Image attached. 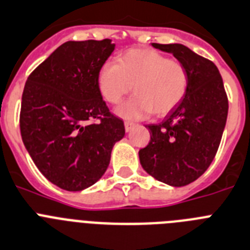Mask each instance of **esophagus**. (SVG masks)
<instances>
[{"mask_svg": "<svg viewBox=\"0 0 250 250\" xmlns=\"http://www.w3.org/2000/svg\"><path fill=\"white\" fill-rule=\"evenodd\" d=\"M134 127V123L132 122H125V132H131L132 128Z\"/></svg>", "mask_w": 250, "mask_h": 250, "instance_id": "obj_1", "label": "esophagus"}]
</instances>
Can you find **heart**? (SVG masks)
Returning <instances> with one entry per match:
<instances>
[{
  "label": "heart",
  "mask_w": 250,
  "mask_h": 250,
  "mask_svg": "<svg viewBox=\"0 0 250 250\" xmlns=\"http://www.w3.org/2000/svg\"><path fill=\"white\" fill-rule=\"evenodd\" d=\"M134 94L116 109L121 118L136 121L153 113L165 116L184 99L188 75L181 62L152 49H132L105 62L97 74V85L104 101L117 104L132 89Z\"/></svg>",
  "instance_id": "1"
}]
</instances>
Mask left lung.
I'll return each mask as SVG.
<instances>
[{"mask_svg":"<svg viewBox=\"0 0 250 250\" xmlns=\"http://www.w3.org/2000/svg\"><path fill=\"white\" fill-rule=\"evenodd\" d=\"M185 66V97L161 123L147 125L151 141L140 149L143 170L180 188L203 175L216 155L228 117V98L216 65L182 44H152Z\"/></svg>","mask_w":250,"mask_h":250,"instance_id":"1","label":"left lung"}]
</instances>
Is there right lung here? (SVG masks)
<instances>
[{
  "mask_svg": "<svg viewBox=\"0 0 250 250\" xmlns=\"http://www.w3.org/2000/svg\"><path fill=\"white\" fill-rule=\"evenodd\" d=\"M116 45L112 40L66 41L26 80L20 129L30 157L42 175L66 191L94 185L125 137L122 119L108 112L97 74ZM101 118V122L90 121Z\"/></svg>",
  "mask_w": 250,
  "mask_h": 250,
  "instance_id": "add662e5",
  "label": "right lung"
}]
</instances>
